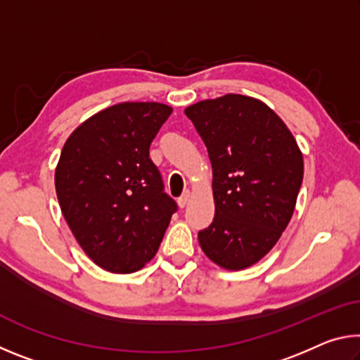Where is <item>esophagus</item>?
Instances as JSON below:
<instances>
[{
	"mask_svg": "<svg viewBox=\"0 0 360 360\" xmlns=\"http://www.w3.org/2000/svg\"><path fill=\"white\" fill-rule=\"evenodd\" d=\"M188 198H191V193H188V192H184V193L181 195V197L178 198L179 208H184V206L188 203Z\"/></svg>",
	"mask_w": 360,
	"mask_h": 360,
	"instance_id": "1",
	"label": "esophagus"
}]
</instances>
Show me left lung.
I'll return each instance as SVG.
<instances>
[{
  "mask_svg": "<svg viewBox=\"0 0 360 360\" xmlns=\"http://www.w3.org/2000/svg\"><path fill=\"white\" fill-rule=\"evenodd\" d=\"M212 167L214 219L198 231L203 252L243 270L271 251L294 214L303 155L284 122L251 96L227 94L186 108Z\"/></svg>",
  "mask_w": 360,
  "mask_h": 360,
  "instance_id": "8db88e82",
  "label": "left lung"
}]
</instances>
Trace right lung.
<instances>
[{
  "instance_id": "obj_1",
  "label": "right lung",
  "mask_w": 360,
  "mask_h": 360,
  "mask_svg": "<svg viewBox=\"0 0 360 360\" xmlns=\"http://www.w3.org/2000/svg\"><path fill=\"white\" fill-rule=\"evenodd\" d=\"M172 111L162 103H119L79 125L60 154L56 191L65 221L108 271L141 270L178 211L149 158Z\"/></svg>"
}]
</instances>
